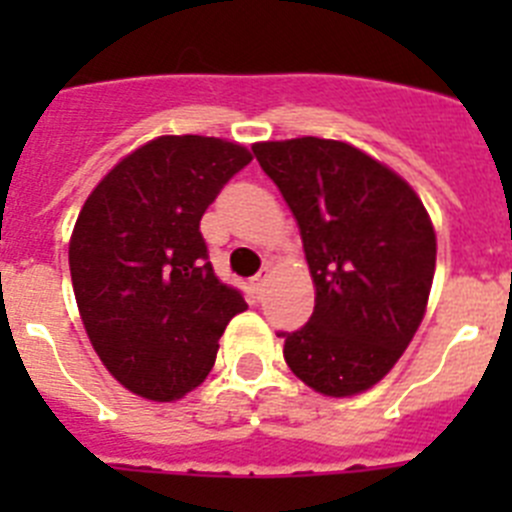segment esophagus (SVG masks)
Instances as JSON below:
<instances>
[{"label": "esophagus", "instance_id": "esophagus-1", "mask_svg": "<svg viewBox=\"0 0 512 512\" xmlns=\"http://www.w3.org/2000/svg\"><path fill=\"white\" fill-rule=\"evenodd\" d=\"M269 277H271V269H269V266H264V269H261L259 274H256V277L251 279V287H253V292H256V295H261V292H264V287H266V282H269Z\"/></svg>", "mask_w": 512, "mask_h": 512}]
</instances>
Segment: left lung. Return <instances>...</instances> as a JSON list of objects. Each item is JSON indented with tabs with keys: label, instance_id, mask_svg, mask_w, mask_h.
Returning a JSON list of instances; mask_svg holds the SVG:
<instances>
[{
	"label": "left lung",
	"instance_id": "obj_1",
	"mask_svg": "<svg viewBox=\"0 0 512 512\" xmlns=\"http://www.w3.org/2000/svg\"><path fill=\"white\" fill-rule=\"evenodd\" d=\"M253 156L300 225L315 310L284 338L287 366L330 397L369 390L390 372L425 315L436 233L402 176L325 138L256 143Z\"/></svg>",
	"mask_w": 512,
	"mask_h": 512
}]
</instances>
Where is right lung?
<instances>
[{
    "label": "right lung",
    "mask_w": 512,
    "mask_h": 512,
    "mask_svg": "<svg viewBox=\"0 0 512 512\" xmlns=\"http://www.w3.org/2000/svg\"><path fill=\"white\" fill-rule=\"evenodd\" d=\"M248 148L161 135L94 187L69 243L81 323L107 372L135 395L171 402L205 382L225 325L246 310L212 271L200 220Z\"/></svg>",
    "instance_id": "right-lung-1"
}]
</instances>
